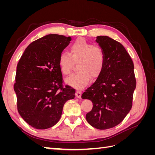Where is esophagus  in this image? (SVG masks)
Instances as JSON below:
<instances>
[{
    "label": "esophagus",
    "instance_id": "1",
    "mask_svg": "<svg viewBox=\"0 0 155 155\" xmlns=\"http://www.w3.org/2000/svg\"><path fill=\"white\" fill-rule=\"evenodd\" d=\"M81 94H82V93H81V91H76V96L78 97V98H79V99H80V98L81 97Z\"/></svg>",
    "mask_w": 155,
    "mask_h": 155
}]
</instances>
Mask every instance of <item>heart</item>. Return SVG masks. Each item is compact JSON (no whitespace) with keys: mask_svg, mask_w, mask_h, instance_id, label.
<instances>
[{"mask_svg":"<svg viewBox=\"0 0 155 155\" xmlns=\"http://www.w3.org/2000/svg\"><path fill=\"white\" fill-rule=\"evenodd\" d=\"M70 54L61 53L58 60L61 71L64 75L71 72L74 61H79V71L66 79L68 85L82 88L87 85L91 78L95 79L100 76L105 59L104 51L100 47L88 43L85 39L79 38L70 47Z\"/></svg>","mask_w":155,"mask_h":155,"instance_id":"obj_1","label":"heart"}]
</instances>
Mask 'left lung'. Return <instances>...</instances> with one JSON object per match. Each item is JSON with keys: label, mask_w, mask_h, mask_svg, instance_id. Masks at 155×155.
I'll use <instances>...</instances> for the list:
<instances>
[{"label": "left lung", "mask_w": 155, "mask_h": 155, "mask_svg": "<svg viewBox=\"0 0 155 155\" xmlns=\"http://www.w3.org/2000/svg\"><path fill=\"white\" fill-rule=\"evenodd\" d=\"M96 41L105 54L104 68L81 97L93 104L86 114L88 123L104 130L118 125L129 113L137 83L133 62L124 46L108 36H97Z\"/></svg>", "instance_id": "1"}]
</instances>
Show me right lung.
<instances>
[{
	"label": "right lung",
	"instance_id": "add662e5",
	"mask_svg": "<svg viewBox=\"0 0 155 155\" xmlns=\"http://www.w3.org/2000/svg\"><path fill=\"white\" fill-rule=\"evenodd\" d=\"M70 37L49 34L32 42L17 65L14 91L17 110L26 122L37 129L55 125L65 103L75 97V89L63 86L58 60Z\"/></svg>",
	"mask_w": 155,
	"mask_h": 155
}]
</instances>
